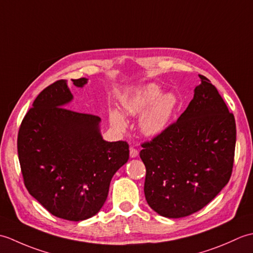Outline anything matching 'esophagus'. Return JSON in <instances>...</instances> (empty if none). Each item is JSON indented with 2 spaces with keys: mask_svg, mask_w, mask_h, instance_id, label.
I'll return each instance as SVG.
<instances>
[{
  "mask_svg": "<svg viewBox=\"0 0 253 253\" xmlns=\"http://www.w3.org/2000/svg\"><path fill=\"white\" fill-rule=\"evenodd\" d=\"M138 150L135 149V148H130L129 149V154H130V158H137L138 157Z\"/></svg>",
  "mask_w": 253,
  "mask_h": 253,
  "instance_id": "34e87169",
  "label": "esophagus"
}]
</instances>
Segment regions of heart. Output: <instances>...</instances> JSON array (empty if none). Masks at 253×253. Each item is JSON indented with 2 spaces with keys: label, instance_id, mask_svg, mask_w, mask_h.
I'll use <instances>...</instances> for the list:
<instances>
[{
  "label": "heart",
  "instance_id": "obj_1",
  "mask_svg": "<svg viewBox=\"0 0 253 253\" xmlns=\"http://www.w3.org/2000/svg\"><path fill=\"white\" fill-rule=\"evenodd\" d=\"M161 93L162 90L159 85L149 84L123 99L126 114L138 116L143 113L139 118V127L148 137L158 136L168 127L177 106V98L173 93ZM110 118L116 129H125L126 120L120 111L112 110Z\"/></svg>",
  "mask_w": 253,
  "mask_h": 253
}]
</instances>
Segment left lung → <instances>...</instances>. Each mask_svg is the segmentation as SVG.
<instances>
[{
  "label": "left lung",
  "mask_w": 253,
  "mask_h": 253,
  "mask_svg": "<svg viewBox=\"0 0 253 253\" xmlns=\"http://www.w3.org/2000/svg\"><path fill=\"white\" fill-rule=\"evenodd\" d=\"M201 84L177 122L141 144L144 196L160 215L188 216L227 185L233 171L236 123L211 82Z\"/></svg>",
  "instance_id": "1"
}]
</instances>
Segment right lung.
Listing matches in <instances>:
<instances>
[{
    "mask_svg": "<svg viewBox=\"0 0 253 253\" xmlns=\"http://www.w3.org/2000/svg\"><path fill=\"white\" fill-rule=\"evenodd\" d=\"M87 82L73 79L80 88ZM72 100L66 80L42 90L20 124L17 151L30 195L52 215L79 222L103 207L112 177L129 159V146L103 140L101 118L66 109Z\"/></svg>",
    "mask_w": 253,
    "mask_h": 253,
    "instance_id": "right-lung-1",
    "label": "right lung"
}]
</instances>
